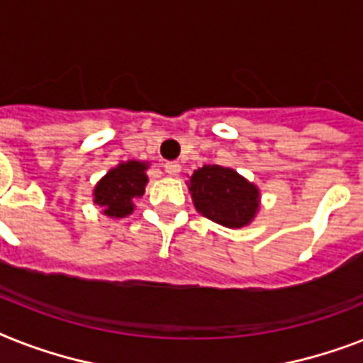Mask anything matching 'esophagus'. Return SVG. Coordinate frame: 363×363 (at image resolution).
<instances>
[{
  "mask_svg": "<svg viewBox=\"0 0 363 363\" xmlns=\"http://www.w3.org/2000/svg\"><path fill=\"white\" fill-rule=\"evenodd\" d=\"M164 169H166L167 175H177V173L181 172V164L179 162H166Z\"/></svg>",
  "mask_w": 363,
  "mask_h": 363,
  "instance_id": "obj_1",
  "label": "esophagus"
}]
</instances>
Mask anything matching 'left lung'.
<instances>
[{
    "mask_svg": "<svg viewBox=\"0 0 363 363\" xmlns=\"http://www.w3.org/2000/svg\"><path fill=\"white\" fill-rule=\"evenodd\" d=\"M188 190L199 214L229 229L250 225L261 207L257 184L231 167H199L188 181Z\"/></svg>",
    "mask_w": 363,
    "mask_h": 363,
    "instance_id": "8db88e82",
    "label": "left lung"
}]
</instances>
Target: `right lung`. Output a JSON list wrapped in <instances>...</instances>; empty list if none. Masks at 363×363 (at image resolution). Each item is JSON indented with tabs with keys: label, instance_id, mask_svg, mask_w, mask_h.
Here are the masks:
<instances>
[{
	"label": "right lung",
	"instance_id": "1",
	"mask_svg": "<svg viewBox=\"0 0 363 363\" xmlns=\"http://www.w3.org/2000/svg\"><path fill=\"white\" fill-rule=\"evenodd\" d=\"M149 162L126 160L111 167L95 184L93 203L102 207L108 218H126L134 212V203L145 194L149 182Z\"/></svg>",
	"mask_w": 363,
	"mask_h": 363
}]
</instances>
